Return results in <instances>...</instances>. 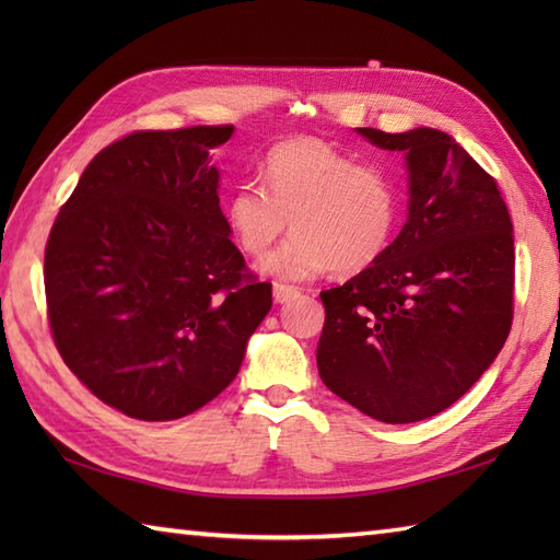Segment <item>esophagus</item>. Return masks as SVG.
<instances>
[{"mask_svg": "<svg viewBox=\"0 0 560 560\" xmlns=\"http://www.w3.org/2000/svg\"><path fill=\"white\" fill-rule=\"evenodd\" d=\"M299 295V289L295 287H289V283H273V301L277 303H287L291 299H295Z\"/></svg>", "mask_w": 560, "mask_h": 560, "instance_id": "34e87169", "label": "esophagus"}]
</instances>
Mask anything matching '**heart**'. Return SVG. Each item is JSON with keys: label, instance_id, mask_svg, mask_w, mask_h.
Masks as SVG:
<instances>
[{"label": "heart", "instance_id": "heart-1", "mask_svg": "<svg viewBox=\"0 0 560 560\" xmlns=\"http://www.w3.org/2000/svg\"><path fill=\"white\" fill-rule=\"evenodd\" d=\"M261 187L237 185L223 205L225 225L247 255L265 257L295 235L265 269L307 279L331 269L353 277L385 255L399 221V189L389 173L315 137L279 141L261 161Z\"/></svg>", "mask_w": 560, "mask_h": 560}]
</instances>
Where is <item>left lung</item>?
Returning a JSON list of instances; mask_svg holds the SVG:
<instances>
[{
	"instance_id": "obj_1",
	"label": "left lung",
	"mask_w": 560,
	"mask_h": 560,
	"mask_svg": "<svg viewBox=\"0 0 560 560\" xmlns=\"http://www.w3.org/2000/svg\"><path fill=\"white\" fill-rule=\"evenodd\" d=\"M359 135L407 156L409 219L373 267L319 293L317 371L365 416L413 423L455 404L503 349L513 223L495 177L440 129Z\"/></svg>"
}]
</instances>
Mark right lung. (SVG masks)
Wrapping results in <instances>:
<instances>
[{"mask_svg": "<svg viewBox=\"0 0 560 560\" xmlns=\"http://www.w3.org/2000/svg\"><path fill=\"white\" fill-rule=\"evenodd\" d=\"M233 125L137 129L96 153L45 245L52 341L83 385L139 421L205 407L271 307L219 207L209 151Z\"/></svg>", "mask_w": 560, "mask_h": 560, "instance_id": "1", "label": "right lung"}]
</instances>
